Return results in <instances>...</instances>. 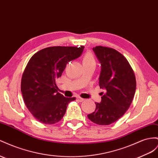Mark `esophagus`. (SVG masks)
<instances>
[{"label":"esophagus","mask_w":158,"mask_h":158,"mask_svg":"<svg viewBox=\"0 0 158 158\" xmlns=\"http://www.w3.org/2000/svg\"><path fill=\"white\" fill-rule=\"evenodd\" d=\"M77 100H78L79 102H83V101L84 100V98H80V97H77Z\"/></svg>","instance_id":"34e87169"}]
</instances>
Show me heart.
<instances>
[{
    "label": "heart",
    "mask_w": 158,
    "mask_h": 158,
    "mask_svg": "<svg viewBox=\"0 0 158 158\" xmlns=\"http://www.w3.org/2000/svg\"><path fill=\"white\" fill-rule=\"evenodd\" d=\"M83 66H88V65H96L95 58L90 52H87L84 55L82 59Z\"/></svg>",
    "instance_id": "heart-1"
}]
</instances>
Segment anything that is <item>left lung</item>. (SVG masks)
<instances>
[{"label": "left lung", "instance_id": "8db88e82", "mask_svg": "<svg viewBox=\"0 0 158 158\" xmlns=\"http://www.w3.org/2000/svg\"><path fill=\"white\" fill-rule=\"evenodd\" d=\"M93 51L100 63L99 86L104 93L88 118L96 124L110 125L130 108L135 92V74L127 59L115 49L98 46Z\"/></svg>", "mask_w": 158, "mask_h": 158}]
</instances>
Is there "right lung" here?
Listing matches in <instances>:
<instances>
[{
	"label": "right lung",
	"mask_w": 158,
	"mask_h": 158,
	"mask_svg": "<svg viewBox=\"0 0 158 158\" xmlns=\"http://www.w3.org/2000/svg\"><path fill=\"white\" fill-rule=\"evenodd\" d=\"M84 48L52 46L40 50L30 59L21 80L24 104L38 121L54 124L64 116L67 106L76 98H66L58 92L56 80L66 64L78 58Z\"/></svg>",
	"instance_id": "add662e5"
}]
</instances>
